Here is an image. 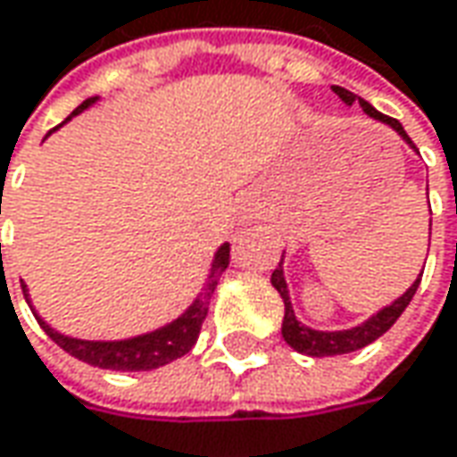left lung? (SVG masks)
I'll list each match as a JSON object with an SVG mask.
<instances>
[{"mask_svg": "<svg viewBox=\"0 0 457 457\" xmlns=\"http://www.w3.org/2000/svg\"><path fill=\"white\" fill-rule=\"evenodd\" d=\"M334 93H337L338 98L346 103V105H352L354 101L361 103V108H364V113H367V116L382 120V123H386V126H392V129H395V131H397V134H400L402 138L415 149L412 138L404 134V129H402L400 120L389 119V116H385V113H379L374 105H370L367 101H361V98H356L354 93H352V90H346V87L334 86ZM420 280H422V276L417 278L415 283L407 288V293L400 295L392 306L382 308L377 316H371L370 321L361 323V326L346 328V331H313V328H308V326H303L301 321H295V313H293V308H291V295H288V286H286V278H283V258H280L278 268L273 270V276H270L273 288L280 293V298H283V303H286V316H283V338L291 344L295 352H301V354H308V356L349 354V352L364 349L367 344L377 341V338L382 337L385 331L392 328V323L400 319L402 311L410 306V301H412V295H415Z\"/></svg>", "mask_w": 457, "mask_h": 457, "instance_id": "1", "label": "left lung"}]
</instances>
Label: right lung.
<instances>
[{
    "instance_id": "1",
    "label": "right lung",
    "mask_w": 457,
    "mask_h": 457,
    "mask_svg": "<svg viewBox=\"0 0 457 457\" xmlns=\"http://www.w3.org/2000/svg\"><path fill=\"white\" fill-rule=\"evenodd\" d=\"M96 98H87L83 101L75 111L80 113L83 108H87ZM229 265V245L225 243L212 262V273L204 283V291L199 293V298L181 313L177 321H171L159 331H151L144 337L126 338V341H83V338H71L57 334L55 328H50L47 323L42 321L40 316L35 313V319L45 328V334L55 341L60 349H65L68 354L75 359L93 364V367H101V370H116V371H149L156 367H164L169 361L184 356L195 344H197L199 331H202V323L207 319V311H210V298H212L214 288H217V280L225 273V268ZM24 298H27V288L22 286ZM29 303V298H27ZM32 308V306H29Z\"/></svg>"
}]
</instances>
